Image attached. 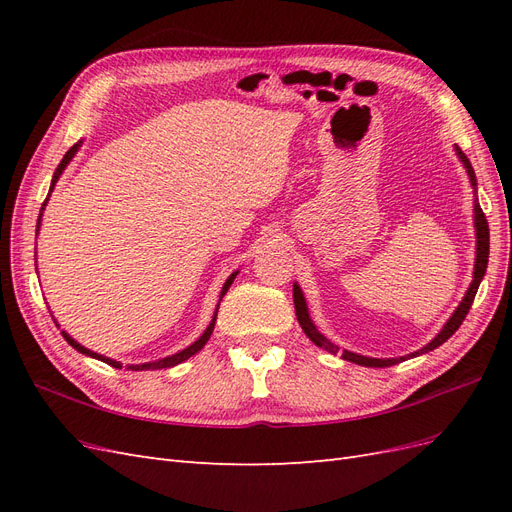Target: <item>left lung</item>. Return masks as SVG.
I'll use <instances>...</instances> for the list:
<instances>
[{
  "label": "left lung",
  "mask_w": 512,
  "mask_h": 512,
  "mask_svg": "<svg viewBox=\"0 0 512 512\" xmlns=\"http://www.w3.org/2000/svg\"><path fill=\"white\" fill-rule=\"evenodd\" d=\"M455 153H457L459 162L463 164V168H466L468 179H470V183H472V190H474V194H476V175H474V168H472L468 156H466V153H463L457 145H455ZM474 230H476V258H474L472 284H470L468 292L463 294V299H461V303L457 305L453 316L448 318L444 327L440 329V333H438L436 337H433L431 342H429L427 346H423L421 350H416V352L406 354V356H397V359H374V356H363V354H356V352H350V350H339V346H335L329 337H324V335L316 329V324H314L312 316H309L305 294H303L301 286H299L297 282H294V284H292V299H294V309H297V320H299V324H301L303 333H305L309 339H312V342H314L316 346H320L322 350H327V352H331V354L342 352V359H344V361H350V363H356V365H363V367H391V365H397V363L406 361V359H412V356L425 354V352H429V350H433V348L442 346V344L446 342V339L451 337V335L461 327V322H463V318H466V314L470 312L472 301H474V297H476V290H478L480 282H483L485 271H487V262H489V224H487V218H485L483 209H480V205H478V198H474Z\"/></svg>",
  "instance_id": "obj_1"
}]
</instances>
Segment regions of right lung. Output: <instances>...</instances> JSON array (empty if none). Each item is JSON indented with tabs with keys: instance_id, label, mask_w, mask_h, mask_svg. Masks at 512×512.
<instances>
[{
	"instance_id": "obj_1",
	"label": "right lung",
	"mask_w": 512,
	"mask_h": 512,
	"mask_svg": "<svg viewBox=\"0 0 512 512\" xmlns=\"http://www.w3.org/2000/svg\"><path fill=\"white\" fill-rule=\"evenodd\" d=\"M81 145H83V141H79L76 145H72L68 151H66V156H64V160L59 162V166L55 168V173H53V179H51V188H49V194H46V200L42 203V209H40V215H38V224H36V230L40 232V226H42V213H44V207H46V203H49V198H51V194H53V190H55V183L59 181V177H61V173H64L66 170V166L72 162V158L76 156V151L81 149ZM239 275V269L237 271H232L230 275H228V280L224 282V286H222V292H220V299H218V305H215V312H213V318H211V322H209V327L205 329V333L200 335L194 344H190L188 348H183V350H179V352H175V354H170V356H164V359H158V361H149V363H138V365H128L126 369H132V371H147V369H166V367H175V365H179V363H183V361H188L190 356H194L200 348H203L205 344H207V339L211 337V333H213V327H215V318H218V309H220V301L224 299V294L228 292V288H230V284L235 282V277ZM55 320V318H53ZM59 327V324H57ZM61 335H64V339L66 342L76 350V352H81V354H85V356H91V359H98V361H102V363H108L111 367H117V369H121L123 365L119 363V361H115V359H108V356H104V354H98V352H94V350H89V348H85V346H81L79 342H76V339L72 337V335H68L66 331H61Z\"/></svg>"
}]
</instances>
